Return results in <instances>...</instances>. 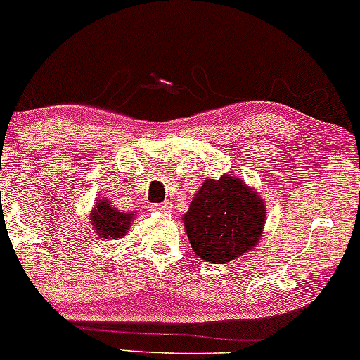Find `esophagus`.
Returning a JSON list of instances; mask_svg holds the SVG:
<instances>
[{
	"label": "esophagus",
	"mask_w": 360,
	"mask_h": 360,
	"mask_svg": "<svg viewBox=\"0 0 360 360\" xmlns=\"http://www.w3.org/2000/svg\"><path fill=\"white\" fill-rule=\"evenodd\" d=\"M154 211H159V213H166L169 210V206L166 202H158V205H153Z\"/></svg>",
	"instance_id": "34e87169"
}]
</instances>
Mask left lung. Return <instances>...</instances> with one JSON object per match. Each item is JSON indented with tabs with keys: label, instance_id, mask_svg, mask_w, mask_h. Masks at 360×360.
Here are the masks:
<instances>
[{
	"label": "left lung",
	"instance_id": "8db88e82",
	"mask_svg": "<svg viewBox=\"0 0 360 360\" xmlns=\"http://www.w3.org/2000/svg\"><path fill=\"white\" fill-rule=\"evenodd\" d=\"M265 202L232 175L206 180L184 214L194 253L210 263H227L253 250L265 227Z\"/></svg>",
	"mask_w": 360,
	"mask_h": 360
}]
</instances>
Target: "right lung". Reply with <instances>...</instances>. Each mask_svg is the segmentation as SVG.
<instances>
[{
	"mask_svg": "<svg viewBox=\"0 0 360 360\" xmlns=\"http://www.w3.org/2000/svg\"><path fill=\"white\" fill-rule=\"evenodd\" d=\"M90 218L95 232H98V236L102 239H120V237L126 236L129 224H131V220L135 217L116 210L105 199H100L97 206L91 210Z\"/></svg>",
	"mask_w": 360,
	"mask_h": 360,
	"instance_id": "add662e5",
	"label": "right lung"
}]
</instances>
